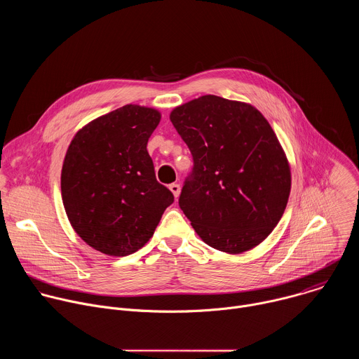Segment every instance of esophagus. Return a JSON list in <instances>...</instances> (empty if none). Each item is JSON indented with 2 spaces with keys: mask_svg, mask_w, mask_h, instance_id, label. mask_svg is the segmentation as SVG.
<instances>
[{
  "mask_svg": "<svg viewBox=\"0 0 359 359\" xmlns=\"http://www.w3.org/2000/svg\"><path fill=\"white\" fill-rule=\"evenodd\" d=\"M169 189H170V191L173 193L175 197H179V194H180V184L172 183V184H169Z\"/></svg>",
  "mask_w": 359,
  "mask_h": 359,
  "instance_id": "esophagus-1",
  "label": "esophagus"
}]
</instances>
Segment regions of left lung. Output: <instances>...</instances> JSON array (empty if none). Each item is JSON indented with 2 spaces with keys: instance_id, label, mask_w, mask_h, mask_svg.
Returning <instances> with one entry per match:
<instances>
[{
  "instance_id": "left-lung-1",
  "label": "left lung",
  "mask_w": 359,
  "mask_h": 359,
  "mask_svg": "<svg viewBox=\"0 0 359 359\" xmlns=\"http://www.w3.org/2000/svg\"><path fill=\"white\" fill-rule=\"evenodd\" d=\"M170 121L193 156L179 206L194 231L229 254L259 245L291 190L287 156L267 119L250 104L204 95L175 108Z\"/></svg>"
}]
</instances>
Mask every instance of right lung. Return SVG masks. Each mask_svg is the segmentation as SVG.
Segmentation results:
<instances>
[{
  "instance_id": "1",
  "label": "right lung",
  "mask_w": 359,
  "mask_h": 359,
  "mask_svg": "<svg viewBox=\"0 0 359 359\" xmlns=\"http://www.w3.org/2000/svg\"><path fill=\"white\" fill-rule=\"evenodd\" d=\"M159 122L156 109L125 105L71 140L61 173L64 208L76 234L100 252L123 257L142 248L175 200L146 149Z\"/></svg>"
}]
</instances>
